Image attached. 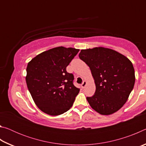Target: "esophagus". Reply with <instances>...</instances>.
I'll return each instance as SVG.
<instances>
[{
  "instance_id": "obj_1",
  "label": "esophagus",
  "mask_w": 146,
  "mask_h": 146,
  "mask_svg": "<svg viewBox=\"0 0 146 146\" xmlns=\"http://www.w3.org/2000/svg\"><path fill=\"white\" fill-rule=\"evenodd\" d=\"M86 84H87V83H86V81H83L82 84H81V87H82V88H84L86 87Z\"/></svg>"
}]
</instances>
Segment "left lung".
Wrapping results in <instances>:
<instances>
[{
  "label": "left lung",
  "instance_id": "left-lung-1",
  "mask_svg": "<svg viewBox=\"0 0 146 146\" xmlns=\"http://www.w3.org/2000/svg\"><path fill=\"white\" fill-rule=\"evenodd\" d=\"M79 58L90 67L96 90L88 102L94 110L108 115L126 102L135 82L133 64L126 56L102 47L82 49Z\"/></svg>",
  "mask_w": 146,
  "mask_h": 146
}]
</instances>
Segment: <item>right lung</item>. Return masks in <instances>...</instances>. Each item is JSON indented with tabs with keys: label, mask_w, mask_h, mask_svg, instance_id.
<instances>
[{
	"label": "right lung",
	"mask_w": 146,
	"mask_h": 146,
	"mask_svg": "<svg viewBox=\"0 0 146 146\" xmlns=\"http://www.w3.org/2000/svg\"><path fill=\"white\" fill-rule=\"evenodd\" d=\"M79 49L60 46L41 53L29 62L26 81L37 107L56 116L72 107L80 89L73 84L74 76L66 71Z\"/></svg>",
	"instance_id": "1"
}]
</instances>
